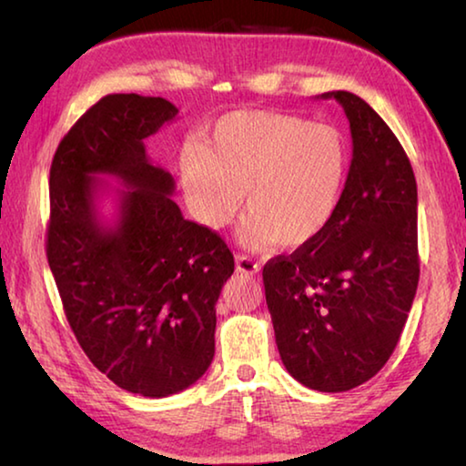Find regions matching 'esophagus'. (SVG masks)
Returning <instances> with one entry per match:
<instances>
[{"instance_id":"1","label":"esophagus","mask_w":466,"mask_h":466,"mask_svg":"<svg viewBox=\"0 0 466 466\" xmlns=\"http://www.w3.org/2000/svg\"><path fill=\"white\" fill-rule=\"evenodd\" d=\"M236 269L244 275H255L258 273L261 267H258V263L252 261V258L247 255H236Z\"/></svg>"}]
</instances>
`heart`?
Returning a JSON list of instances; mask_svg holds the SVG:
<instances>
[{"label": "heart", "mask_w": 466, "mask_h": 466, "mask_svg": "<svg viewBox=\"0 0 466 466\" xmlns=\"http://www.w3.org/2000/svg\"><path fill=\"white\" fill-rule=\"evenodd\" d=\"M345 177L347 146L335 127L267 110L226 115L208 146L180 156L187 205L209 230L232 224L244 191L240 242L250 248L317 240L337 214Z\"/></svg>", "instance_id": "heart-1"}]
</instances>
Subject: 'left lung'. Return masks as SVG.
<instances>
[{
    "label": "left lung",
    "mask_w": 466,
    "mask_h": 466,
    "mask_svg": "<svg viewBox=\"0 0 466 466\" xmlns=\"http://www.w3.org/2000/svg\"><path fill=\"white\" fill-rule=\"evenodd\" d=\"M335 98L353 157L333 222L317 240L263 267L267 309L288 372L320 392H345L380 372L411 310L417 183L403 146L366 100Z\"/></svg>",
    "instance_id": "1"
}]
</instances>
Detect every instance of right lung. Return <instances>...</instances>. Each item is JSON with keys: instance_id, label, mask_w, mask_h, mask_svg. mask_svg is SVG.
<instances>
[{"instance_id": "add662e5", "label": "right lung", "mask_w": 466, "mask_h": 466, "mask_svg": "<svg viewBox=\"0 0 466 466\" xmlns=\"http://www.w3.org/2000/svg\"><path fill=\"white\" fill-rule=\"evenodd\" d=\"M178 115L160 96L108 94L53 156L46 258L77 343L102 374L141 397L188 389L216 353V302L234 257L172 201L175 178L144 139ZM100 176L120 180L117 219L97 211Z\"/></svg>"}]
</instances>
